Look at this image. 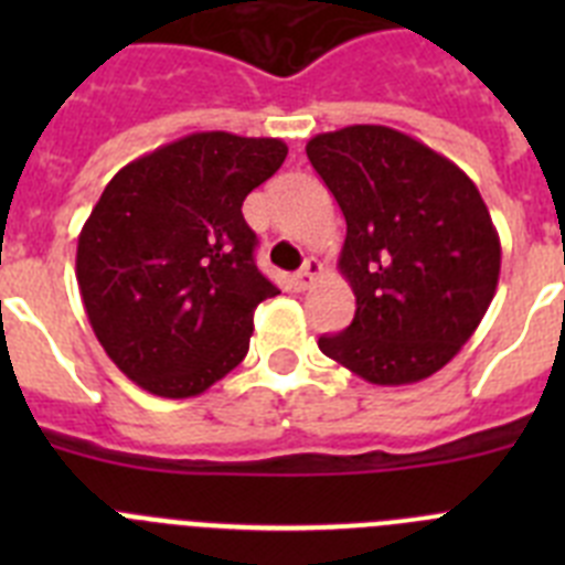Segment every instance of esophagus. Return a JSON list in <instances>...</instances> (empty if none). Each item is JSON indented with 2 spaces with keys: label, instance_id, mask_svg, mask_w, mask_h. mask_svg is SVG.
<instances>
[{
  "label": "esophagus",
  "instance_id": "obj_1",
  "mask_svg": "<svg viewBox=\"0 0 565 565\" xmlns=\"http://www.w3.org/2000/svg\"><path fill=\"white\" fill-rule=\"evenodd\" d=\"M319 274H322V263H319L317 257H308L306 266L294 274V288H297V291H306V288H311L313 282H317Z\"/></svg>",
  "mask_w": 565,
  "mask_h": 565
}]
</instances>
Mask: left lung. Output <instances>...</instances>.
<instances>
[{"label": "left lung", "instance_id": "8db88e82", "mask_svg": "<svg viewBox=\"0 0 565 565\" xmlns=\"http://www.w3.org/2000/svg\"><path fill=\"white\" fill-rule=\"evenodd\" d=\"M348 223L339 271L353 322L319 351L371 384H413L450 362L481 326L501 274L481 192L444 154L379 124L306 147Z\"/></svg>", "mask_w": 565, "mask_h": 565}]
</instances>
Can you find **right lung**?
<instances>
[{
	"label": "right lung",
	"mask_w": 565,
	"mask_h": 565,
	"mask_svg": "<svg viewBox=\"0 0 565 565\" xmlns=\"http://www.w3.org/2000/svg\"><path fill=\"white\" fill-rule=\"evenodd\" d=\"M288 147L194 132L127 163L89 212L76 279L118 371L163 398L201 396L248 353L254 308L277 286L254 266L243 201Z\"/></svg>",
	"instance_id": "add662e5"
}]
</instances>
